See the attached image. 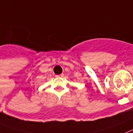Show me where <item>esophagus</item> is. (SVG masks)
<instances>
[{"label": "esophagus", "mask_w": 133, "mask_h": 133, "mask_svg": "<svg viewBox=\"0 0 133 133\" xmlns=\"http://www.w3.org/2000/svg\"><path fill=\"white\" fill-rule=\"evenodd\" d=\"M56 78H63V74H59V75H57V76H55Z\"/></svg>", "instance_id": "1"}]
</instances>
